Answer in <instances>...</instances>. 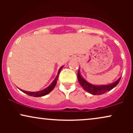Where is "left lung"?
Segmentation results:
<instances>
[{
    "label": "left lung",
    "instance_id": "8db88e82",
    "mask_svg": "<svg viewBox=\"0 0 133 133\" xmlns=\"http://www.w3.org/2000/svg\"><path fill=\"white\" fill-rule=\"evenodd\" d=\"M121 77H120L116 81L108 85H94L88 82L82 77L81 74L79 69L78 73H77V79H78V81L81 86L85 91L90 93V94H92V95H101V94H103L104 93L112 89L118 84V83L120 81Z\"/></svg>",
    "mask_w": 133,
    "mask_h": 133
}]
</instances>
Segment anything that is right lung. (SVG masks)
<instances>
[{
	"instance_id": "right-lung-1",
	"label": "right lung",
	"mask_w": 133,
	"mask_h": 133,
	"mask_svg": "<svg viewBox=\"0 0 133 133\" xmlns=\"http://www.w3.org/2000/svg\"><path fill=\"white\" fill-rule=\"evenodd\" d=\"M62 68H63V66L61 67L60 69H59V71H58V72H57V76H56V78L54 79V80L52 82L49 86L47 87V88H45L44 89L41 90V91H37V92H30V91H24V90L19 89H19L21 90L22 92L25 93V94H27V95H29L30 96H33V97H42V96L47 95V94H48L49 93L51 92V91L54 89L55 86H56V84H57V81L58 77H59V73H60L61 71Z\"/></svg>"
}]
</instances>
